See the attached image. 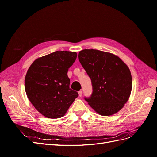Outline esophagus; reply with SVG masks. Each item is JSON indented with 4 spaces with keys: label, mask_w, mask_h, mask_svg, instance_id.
<instances>
[{
    "label": "esophagus",
    "mask_w": 157,
    "mask_h": 157,
    "mask_svg": "<svg viewBox=\"0 0 157 157\" xmlns=\"http://www.w3.org/2000/svg\"><path fill=\"white\" fill-rule=\"evenodd\" d=\"M78 95H79V96H82V90H80V91L78 92Z\"/></svg>",
    "instance_id": "1"
}]
</instances>
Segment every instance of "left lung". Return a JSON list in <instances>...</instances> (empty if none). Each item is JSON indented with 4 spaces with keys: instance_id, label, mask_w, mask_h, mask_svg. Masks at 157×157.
Masks as SVG:
<instances>
[{
    "instance_id": "1",
    "label": "left lung",
    "mask_w": 157,
    "mask_h": 157,
    "mask_svg": "<svg viewBox=\"0 0 157 157\" xmlns=\"http://www.w3.org/2000/svg\"><path fill=\"white\" fill-rule=\"evenodd\" d=\"M78 59L91 78L92 94L84 98L102 116L119 111L130 96L132 80L128 66L118 56L94 49L79 52Z\"/></svg>"
}]
</instances>
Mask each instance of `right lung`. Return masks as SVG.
I'll return each mask as SVG.
<instances>
[{"mask_svg":"<svg viewBox=\"0 0 157 157\" xmlns=\"http://www.w3.org/2000/svg\"><path fill=\"white\" fill-rule=\"evenodd\" d=\"M77 56L75 52L56 51L36 59L28 69L25 78L26 94L44 117H63L78 96L77 92L69 88L67 76Z\"/></svg>","mask_w":157,"mask_h":157,"instance_id":"1","label":"right lung"}]
</instances>
